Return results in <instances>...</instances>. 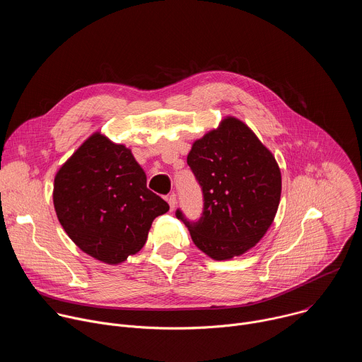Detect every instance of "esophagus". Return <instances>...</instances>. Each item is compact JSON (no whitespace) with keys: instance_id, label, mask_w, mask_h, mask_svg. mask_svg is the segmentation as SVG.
<instances>
[{"instance_id":"1","label":"esophagus","mask_w":362,"mask_h":362,"mask_svg":"<svg viewBox=\"0 0 362 362\" xmlns=\"http://www.w3.org/2000/svg\"><path fill=\"white\" fill-rule=\"evenodd\" d=\"M168 203H169V206H170V209H175V206H176V203H177V199H176V194H175V193H172V194L168 196Z\"/></svg>"}]
</instances>
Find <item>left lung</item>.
Returning a JSON list of instances; mask_svg holds the SVG:
<instances>
[{
  "label": "left lung",
  "mask_w": 362,
  "mask_h": 362,
  "mask_svg": "<svg viewBox=\"0 0 362 362\" xmlns=\"http://www.w3.org/2000/svg\"><path fill=\"white\" fill-rule=\"evenodd\" d=\"M187 165L203 193V212L189 221L177 209L176 218L194 245L216 261L253 247L279 206L282 182L274 154L243 122L226 117L193 143Z\"/></svg>",
  "instance_id": "1"
}]
</instances>
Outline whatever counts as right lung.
Instances as JSON below:
<instances>
[{"instance_id":"right-lung-1","label":"right lung","mask_w":362,"mask_h":362,"mask_svg":"<svg viewBox=\"0 0 362 362\" xmlns=\"http://www.w3.org/2000/svg\"><path fill=\"white\" fill-rule=\"evenodd\" d=\"M54 209L70 239L87 255L117 265L146 243L151 222L169 204L146 186L130 148L94 133L60 168Z\"/></svg>"}]
</instances>
